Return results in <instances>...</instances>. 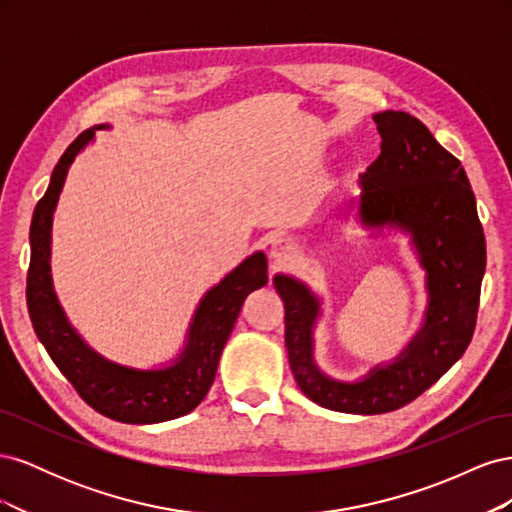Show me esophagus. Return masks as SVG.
Returning a JSON list of instances; mask_svg holds the SVG:
<instances>
[{
    "label": "esophagus",
    "mask_w": 512,
    "mask_h": 512,
    "mask_svg": "<svg viewBox=\"0 0 512 512\" xmlns=\"http://www.w3.org/2000/svg\"><path fill=\"white\" fill-rule=\"evenodd\" d=\"M269 254L275 260V265H286V262L294 256V247L284 237H273L271 239V247H269Z\"/></svg>",
    "instance_id": "34e87169"
}]
</instances>
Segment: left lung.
Listing matches in <instances>:
<instances>
[{
	"mask_svg": "<svg viewBox=\"0 0 512 512\" xmlns=\"http://www.w3.org/2000/svg\"><path fill=\"white\" fill-rule=\"evenodd\" d=\"M380 156L359 179V222L367 230H401L425 271L423 327L391 363L346 382L314 359L318 294L297 277L277 273L273 286L286 309V350L299 389L314 404L346 414H384L425 393L466 352L476 327L485 275V235L461 162L416 117L376 113Z\"/></svg>",
	"mask_w": 512,
	"mask_h": 512,
	"instance_id": "obj_1",
	"label": "left lung"
}]
</instances>
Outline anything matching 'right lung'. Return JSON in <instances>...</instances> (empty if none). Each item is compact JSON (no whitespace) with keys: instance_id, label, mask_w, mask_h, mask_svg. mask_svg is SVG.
I'll return each mask as SVG.
<instances>
[{"instance_id":"1","label":"right lung","mask_w":512,"mask_h":512,"mask_svg":"<svg viewBox=\"0 0 512 512\" xmlns=\"http://www.w3.org/2000/svg\"><path fill=\"white\" fill-rule=\"evenodd\" d=\"M74 138L57 162L49 190L34 209L29 243L32 260L27 273V309L34 331L70 384L96 412L121 423L151 425L173 421L192 412L209 393L220 365L222 350L235 327L247 294L269 282L265 252L247 256L220 284L200 299L181 352L156 369H138L115 361L91 348L70 324L53 288L51 230L53 213L74 158L94 141L96 130Z\"/></svg>"}]
</instances>
